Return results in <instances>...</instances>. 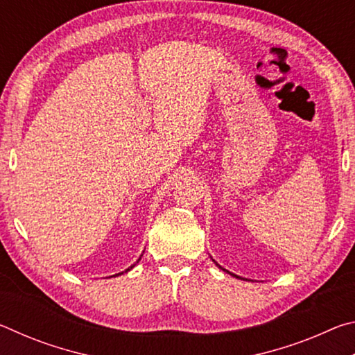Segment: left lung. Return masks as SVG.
I'll use <instances>...</instances> for the list:
<instances>
[{"label":"left lung","instance_id":"1","mask_svg":"<svg viewBox=\"0 0 355 355\" xmlns=\"http://www.w3.org/2000/svg\"><path fill=\"white\" fill-rule=\"evenodd\" d=\"M219 268H220V266H219ZM232 275H233V274H232ZM235 277H236V279H239V277H238V275H235Z\"/></svg>","mask_w":355,"mask_h":355}]
</instances>
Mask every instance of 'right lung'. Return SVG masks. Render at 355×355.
I'll list each match as a JSON object with an SVG mask.
<instances>
[{"instance_id": "1", "label": "right lung", "mask_w": 355, "mask_h": 355, "mask_svg": "<svg viewBox=\"0 0 355 355\" xmlns=\"http://www.w3.org/2000/svg\"><path fill=\"white\" fill-rule=\"evenodd\" d=\"M131 268H133V266H131ZM131 268H130V269H131ZM130 269H127V271H130Z\"/></svg>"}]
</instances>
